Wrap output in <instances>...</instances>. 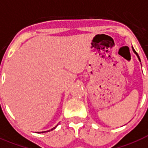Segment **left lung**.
Wrapping results in <instances>:
<instances>
[{
    "instance_id": "left-lung-1",
    "label": "left lung",
    "mask_w": 148,
    "mask_h": 148,
    "mask_svg": "<svg viewBox=\"0 0 148 148\" xmlns=\"http://www.w3.org/2000/svg\"><path fill=\"white\" fill-rule=\"evenodd\" d=\"M132 50H133V51H134V53L136 54V56H137V58H138V59H139V61L140 62V57H139V56H138V54H137V52H136V51H135L134 49V48H133V46H132Z\"/></svg>"
}]
</instances>
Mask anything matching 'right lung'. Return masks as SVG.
<instances>
[{"label": "right lung", "instance_id": "obj_1", "mask_svg": "<svg viewBox=\"0 0 148 148\" xmlns=\"http://www.w3.org/2000/svg\"><path fill=\"white\" fill-rule=\"evenodd\" d=\"M57 126H58V125H57ZM57 126H56V127H53V128H51V130H47V131H42V132H38V133H40V134H41V133H45V132H49V131H51V130H54V129H56V127H57Z\"/></svg>", "mask_w": 148, "mask_h": 148}]
</instances>
